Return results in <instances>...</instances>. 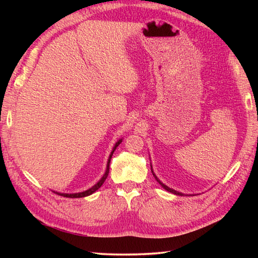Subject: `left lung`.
<instances>
[{
	"instance_id": "8db88e82",
	"label": "left lung",
	"mask_w": 258,
	"mask_h": 258,
	"mask_svg": "<svg viewBox=\"0 0 258 258\" xmlns=\"http://www.w3.org/2000/svg\"><path fill=\"white\" fill-rule=\"evenodd\" d=\"M151 172H152V168H151ZM152 174H154V172H152ZM154 176H155V178H156V180H157V182H158V183H159V184H160L161 186H163L165 190H167V191H169V192H172V194H174V195H177V196H183V194H181V192H177V191H175V190H173V189H171V187H168L167 185H165V184H163V183H161V182H160V181L158 180V178H157V176L155 175V174H154Z\"/></svg>"
}]
</instances>
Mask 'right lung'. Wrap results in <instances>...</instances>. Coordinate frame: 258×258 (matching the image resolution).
I'll return each mask as SVG.
<instances>
[{"instance_id": "obj_1", "label": "right lung", "mask_w": 258, "mask_h": 258, "mask_svg": "<svg viewBox=\"0 0 258 258\" xmlns=\"http://www.w3.org/2000/svg\"><path fill=\"white\" fill-rule=\"evenodd\" d=\"M121 142V140H119V141H117V143L115 145V147H113V149H112V151H111V154H110V157H109V159H108V164H107V171H106V173H104V175L102 176V178L101 180H100L97 184L95 185H93L92 187H91V189H89V190H86V191H84V192H80V194H59L60 196H63V197H67V198H83V197H86V196H90V195H92L93 192H95L97 191L100 186H101L102 184H103V182L106 181V178H107V176H108V174H109V164H110V159H111V156H112V154H113V151L116 150V148L119 146V143Z\"/></svg>"}]
</instances>
